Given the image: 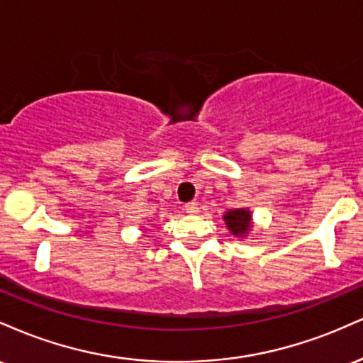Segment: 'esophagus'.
Listing matches in <instances>:
<instances>
[{
	"instance_id": "1",
	"label": "esophagus",
	"mask_w": 363,
	"mask_h": 363,
	"mask_svg": "<svg viewBox=\"0 0 363 363\" xmlns=\"http://www.w3.org/2000/svg\"><path fill=\"white\" fill-rule=\"evenodd\" d=\"M184 210H186V213L196 215L199 211V206H198V203H187V205L184 206Z\"/></svg>"
}]
</instances>
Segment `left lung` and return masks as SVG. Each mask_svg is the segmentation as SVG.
<instances>
[{"label": "left lung", "instance_id": "obj_1", "mask_svg": "<svg viewBox=\"0 0 363 363\" xmlns=\"http://www.w3.org/2000/svg\"><path fill=\"white\" fill-rule=\"evenodd\" d=\"M223 218L227 222L228 230L237 237L244 235L251 227V213L247 210H232Z\"/></svg>", "mask_w": 363, "mask_h": 363}]
</instances>
